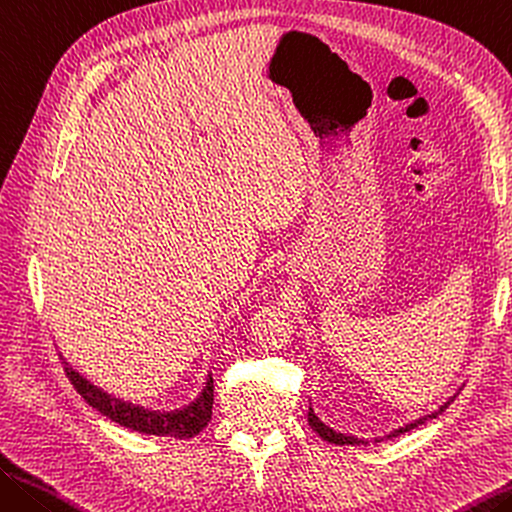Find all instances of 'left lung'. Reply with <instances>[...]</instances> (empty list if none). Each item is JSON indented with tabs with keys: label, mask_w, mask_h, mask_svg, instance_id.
<instances>
[{
	"label": "left lung",
	"mask_w": 512,
	"mask_h": 512,
	"mask_svg": "<svg viewBox=\"0 0 512 512\" xmlns=\"http://www.w3.org/2000/svg\"><path fill=\"white\" fill-rule=\"evenodd\" d=\"M456 397V395H454ZM454 397H449L445 404H442L438 410H433V413H429V415H422V417H417V420H413V422H408V424H404V426H399V429H395V431H390V433H385L383 438H358V435H351V433H340V431H335L333 426H329L326 422H322L320 417H317V413L313 410V406L308 408V424L313 426V431H317V435H320V438H324L326 442H331V445H370V442H381V440H390V438H397V435H401V433H406V431H410V429H415V426H420V424H424V422H429V420H433V417H438V415H442V410H445L451 401H454Z\"/></svg>",
	"instance_id": "left-lung-1"
}]
</instances>
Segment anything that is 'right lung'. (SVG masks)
I'll list each match as a JSON object with an SVG mask.
<instances>
[{
  "label": "right lung",
  "mask_w": 512,
  "mask_h": 512,
  "mask_svg": "<svg viewBox=\"0 0 512 512\" xmlns=\"http://www.w3.org/2000/svg\"><path fill=\"white\" fill-rule=\"evenodd\" d=\"M61 360L65 363V374L77 388L79 395L88 401V404L106 415L108 420L115 424L127 426L131 431L147 433V435H167V438L186 440L204 431V426L211 422L213 415V374L208 372L204 388L199 395L190 401L188 406L177 410H152L131 401H124L120 397H113L104 392L99 385L88 381L81 372L72 370V365L67 363L65 356L61 354Z\"/></svg>",
  "instance_id": "add662e5"
}]
</instances>
